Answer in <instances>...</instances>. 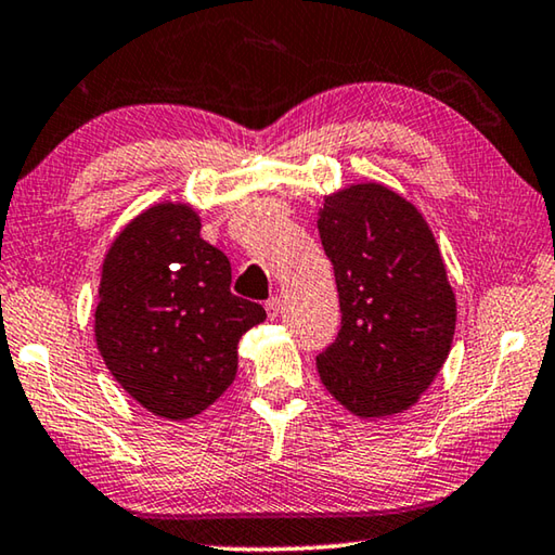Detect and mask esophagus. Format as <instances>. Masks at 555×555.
<instances>
[{"label": "esophagus", "instance_id": "obj_1", "mask_svg": "<svg viewBox=\"0 0 555 555\" xmlns=\"http://www.w3.org/2000/svg\"><path fill=\"white\" fill-rule=\"evenodd\" d=\"M279 313H281V301H279V298H276V296H271V298H269V301H267V315H269V319H271V321H274Z\"/></svg>", "mask_w": 555, "mask_h": 555}]
</instances>
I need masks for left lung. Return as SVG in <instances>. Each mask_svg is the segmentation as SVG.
Segmentation results:
<instances>
[{
  "mask_svg": "<svg viewBox=\"0 0 555 555\" xmlns=\"http://www.w3.org/2000/svg\"><path fill=\"white\" fill-rule=\"evenodd\" d=\"M319 234L343 313L336 343L315 358L321 383L358 417L398 415L452 350L456 298L435 234L380 182L325 195Z\"/></svg>",
  "mask_w": 555,
  "mask_h": 555,
  "instance_id": "1",
  "label": "left lung"
}]
</instances>
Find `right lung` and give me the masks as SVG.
<instances>
[{
	"label": "right lung",
	"instance_id": "1",
	"mask_svg": "<svg viewBox=\"0 0 555 555\" xmlns=\"http://www.w3.org/2000/svg\"><path fill=\"white\" fill-rule=\"evenodd\" d=\"M188 202H157L122 227L103 259L95 346L130 398L190 420L230 388L236 346L267 319L230 292L232 267L199 236Z\"/></svg>",
	"mask_w": 555,
	"mask_h": 555
}]
</instances>
